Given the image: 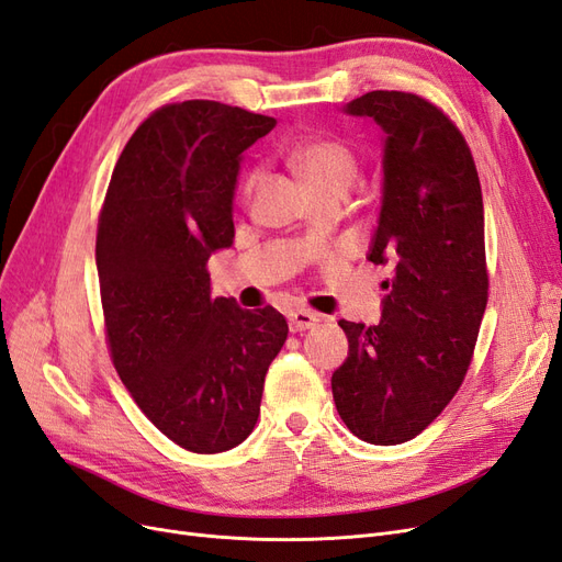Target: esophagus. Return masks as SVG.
Returning <instances> with one entry per match:
<instances>
[{"label":"esophagus","instance_id":"esophagus-1","mask_svg":"<svg viewBox=\"0 0 562 562\" xmlns=\"http://www.w3.org/2000/svg\"><path fill=\"white\" fill-rule=\"evenodd\" d=\"M321 321V314L310 312V310H297L291 316H288V323H291V330L293 333H302V330H310L314 328L316 323Z\"/></svg>","mask_w":562,"mask_h":562}]
</instances>
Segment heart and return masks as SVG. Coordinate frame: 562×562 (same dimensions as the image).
<instances>
[{"mask_svg":"<svg viewBox=\"0 0 562 562\" xmlns=\"http://www.w3.org/2000/svg\"><path fill=\"white\" fill-rule=\"evenodd\" d=\"M288 164L293 171L310 187L314 196L321 194H339L342 196L359 176V157L356 151L330 135H318V138H304L288 147ZM262 171L258 166H250L241 176L239 194L248 199L255 187L260 184Z\"/></svg>","mask_w":562,"mask_h":562,"instance_id":"heart-1","label":"heart"}]
</instances>
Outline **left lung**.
I'll use <instances>...</instances> for the list:
<instances>
[{
    "label": "left lung",
    "instance_id": "obj_1",
    "mask_svg": "<svg viewBox=\"0 0 562 562\" xmlns=\"http://www.w3.org/2000/svg\"><path fill=\"white\" fill-rule=\"evenodd\" d=\"M386 133L380 225L368 260L389 265L378 326L339 321L333 372L347 429L372 446L419 436L462 386L487 304L481 180L462 131L431 100L370 91L347 105Z\"/></svg>",
    "mask_w": 562,
    "mask_h": 562
}]
</instances>
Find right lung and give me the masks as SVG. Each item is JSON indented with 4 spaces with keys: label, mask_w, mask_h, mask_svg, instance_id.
I'll return each instance as SVG.
<instances>
[{
    "label": "right lung",
    "mask_w": 562,
    "mask_h": 562,
    "mask_svg": "<svg viewBox=\"0 0 562 562\" xmlns=\"http://www.w3.org/2000/svg\"><path fill=\"white\" fill-rule=\"evenodd\" d=\"M277 119L215 100L151 112L119 157L98 215L105 339L135 405L176 446L244 443L288 323L211 297L209 258L232 246L241 151Z\"/></svg>",
    "instance_id": "add662e5"
}]
</instances>
